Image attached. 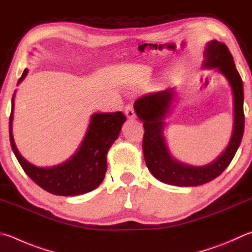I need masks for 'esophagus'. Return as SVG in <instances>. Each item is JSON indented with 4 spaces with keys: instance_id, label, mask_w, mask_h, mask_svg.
<instances>
[{
    "instance_id": "esophagus-1",
    "label": "esophagus",
    "mask_w": 252,
    "mask_h": 252,
    "mask_svg": "<svg viewBox=\"0 0 252 252\" xmlns=\"http://www.w3.org/2000/svg\"><path fill=\"white\" fill-rule=\"evenodd\" d=\"M125 113L126 116L127 117V119H134L135 118V112H134V109L132 104H126V108H125Z\"/></svg>"
}]
</instances>
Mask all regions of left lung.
Segmentation results:
<instances>
[{"label":"left lung","mask_w":252,"mask_h":252,"mask_svg":"<svg viewBox=\"0 0 252 252\" xmlns=\"http://www.w3.org/2000/svg\"><path fill=\"white\" fill-rule=\"evenodd\" d=\"M204 67L218 68L229 81L234 95V130L227 149L216 161L205 166H190L174 159L163 135V119L170 111L173 88L145 94L134 102L135 113L143 121L142 142L146 166L158 181L175 186H198L213 181L226 170L234 158L244 135V86L234 58L223 43L212 40L205 49Z\"/></svg>","instance_id":"8db88e82"}]
</instances>
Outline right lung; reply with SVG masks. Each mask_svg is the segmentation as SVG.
Returning <instances> with one entry per match:
<instances>
[{"mask_svg":"<svg viewBox=\"0 0 252 252\" xmlns=\"http://www.w3.org/2000/svg\"><path fill=\"white\" fill-rule=\"evenodd\" d=\"M25 69L18 84L25 78ZM14 95L10 116V141L13 152L24 172L48 193L58 196H76L94 190L101 184L107 172V153L118 139L126 118L121 111L94 113L79 150L65 163L54 167H37L27 162L16 149L12 133Z\"/></svg>","mask_w":252,"mask_h":252,"instance_id":"add662e5","label":"right lung"}]
</instances>
